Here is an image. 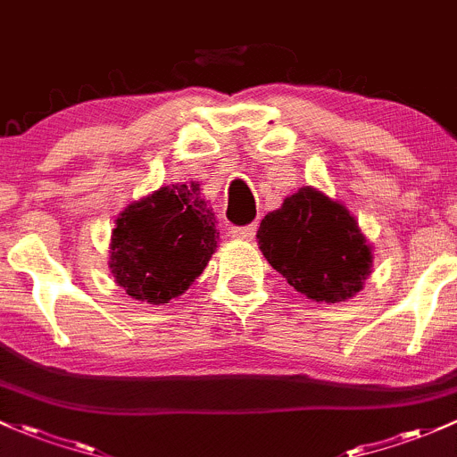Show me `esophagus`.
I'll list each match as a JSON object with an SVG mask.
<instances>
[{
  "label": "esophagus",
  "mask_w": 457,
  "mask_h": 457,
  "mask_svg": "<svg viewBox=\"0 0 457 457\" xmlns=\"http://www.w3.org/2000/svg\"><path fill=\"white\" fill-rule=\"evenodd\" d=\"M232 237L237 241H252L256 237V223L252 225H245V228H232Z\"/></svg>",
  "instance_id": "34e87169"
}]
</instances>
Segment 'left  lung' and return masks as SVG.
<instances>
[{
  "mask_svg": "<svg viewBox=\"0 0 457 457\" xmlns=\"http://www.w3.org/2000/svg\"><path fill=\"white\" fill-rule=\"evenodd\" d=\"M256 238L269 265L309 300H350L372 273V249L354 216L311 186L269 212Z\"/></svg>",
  "mask_w": 457,
  "mask_h": 457,
  "instance_id": "8db88e82",
  "label": "left lung"
}]
</instances>
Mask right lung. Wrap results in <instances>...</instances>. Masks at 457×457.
I'll return each instance as SVG.
<instances>
[{
  "instance_id": "obj_1",
  "label": "right lung",
  "mask_w": 457,
  "mask_h": 457,
  "mask_svg": "<svg viewBox=\"0 0 457 457\" xmlns=\"http://www.w3.org/2000/svg\"><path fill=\"white\" fill-rule=\"evenodd\" d=\"M199 190V181L162 186L115 219L109 267L133 300L168 304L204 273L219 232Z\"/></svg>"
}]
</instances>
